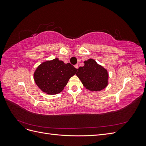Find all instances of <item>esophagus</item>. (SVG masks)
<instances>
[{"mask_svg":"<svg viewBox=\"0 0 146 146\" xmlns=\"http://www.w3.org/2000/svg\"><path fill=\"white\" fill-rule=\"evenodd\" d=\"M74 67L76 68V69H78V64H76V65L74 66Z\"/></svg>","mask_w":146,"mask_h":146,"instance_id":"esophagus-1","label":"esophagus"}]
</instances>
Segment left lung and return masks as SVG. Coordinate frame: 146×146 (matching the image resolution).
I'll list each match as a JSON object with an SVG mask.
<instances>
[{
  "instance_id": "obj_1",
  "label": "left lung",
  "mask_w": 146,
  "mask_h": 146,
  "mask_svg": "<svg viewBox=\"0 0 146 146\" xmlns=\"http://www.w3.org/2000/svg\"><path fill=\"white\" fill-rule=\"evenodd\" d=\"M85 65L80 67L77 76L83 86L91 91H100L108 85V73L103 66L90 58L84 61Z\"/></svg>"
}]
</instances>
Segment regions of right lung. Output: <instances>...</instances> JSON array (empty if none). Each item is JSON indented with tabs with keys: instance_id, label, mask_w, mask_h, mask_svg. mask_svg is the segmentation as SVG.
Segmentation results:
<instances>
[{
	"instance_id": "add662e5",
	"label": "right lung",
	"mask_w": 146,
	"mask_h": 146,
	"mask_svg": "<svg viewBox=\"0 0 146 146\" xmlns=\"http://www.w3.org/2000/svg\"><path fill=\"white\" fill-rule=\"evenodd\" d=\"M77 69L58 58L46 61L38 66L33 76L35 83L42 91L50 95L58 94L67 85Z\"/></svg>"
}]
</instances>
